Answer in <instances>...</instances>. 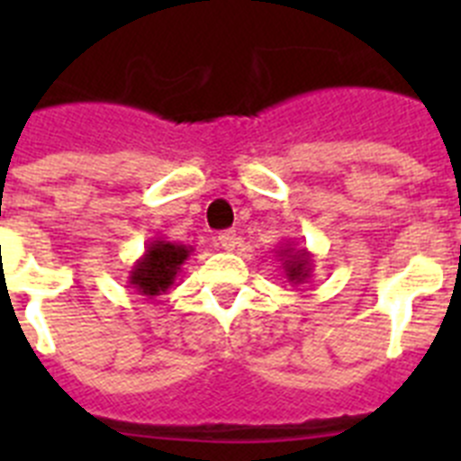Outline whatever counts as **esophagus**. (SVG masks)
<instances>
[{
	"label": "esophagus",
	"instance_id": "34e87169",
	"mask_svg": "<svg viewBox=\"0 0 461 461\" xmlns=\"http://www.w3.org/2000/svg\"><path fill=\"white\" fill-rule=\"evenodd\" d=\"M219 244H221V249L235 251L240 247L238 233L235 230H223V233H219Z\"/></svg>",
	"mask_w": 461,
	"mask_h": 461
}]
</instances>
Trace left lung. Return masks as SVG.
<instances>
[{"instance_id": "1", "label": "left lung", "mask_w": 461, "mask_h": 461, "mask_svg": "<svg viewBox=\"0 0 461 461\" xmlns=\"http://www.w3.org/2000/svg\"><path fill=\"white\" fill-rule=\"evenodd\" d=\"M281 260V267H284V275H286L288 284H304V281L312 276L313 270V256L309 254L304 247H293V244H284L276 251Z\"/></svg>"}]
</instances>
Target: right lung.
Returning a JSON list of instances; mask_svg holds the SVG:
<instances>
[{
	"label": "right lung",
	"mask_w": 461,
	"mask_h": 461,
	"mask_svg": "<svg viewBox=\"0 0 461 461\" xmlns=\"http://www.w3.org/2000/svg\"><path fill=\"white\" fill-rule=\"evenodd\" d=\"M191 247L180 242H168L166 238H154L145 247V254L133 263L129 272V286L145 297H157L175 284L182 266L191 256Z\"/></svg>",
	"instance_id": "add662e5"
}]
</instances>
